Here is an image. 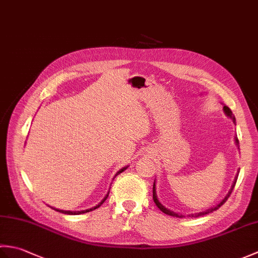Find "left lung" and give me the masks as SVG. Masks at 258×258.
<instances>
[{
  "instance_id": "obj_1",
  "label": "left lung",
  "mask_w": 258,
  "mask_h": 258,
  "mask_svg": "<svg viewBox=\"0 0 258 258\" xmlns=\"http://www.w3.org/2000/svg\"><path fill=\"white\" fill-rule=\"evenodd\" d=\"M223 111H224V113H225V115L227 117H229L231 118L232 120H233V123H236V119H235V116L233 115V113H232V111H231V108H229L228 106H226V105H224V107H223ZM234 140H235V144L237 145V147H239V145H238V140H237V138L236 136H235L234 138ZM238 173H239V169L237 171V174L235 175V178H234V180H233V184H232V186H231V188H229V190H228V193L225 195V197H224V199L218 203L217 205H215L214 207H211L210 210H207V211H205V212H201V213H195V214H189V215H187V216H189V217H199V216H203V215H206V214H208V213H212V212H214V211H216V210H218V208H220L224 203H225L226 201H227V199L229 197V195L232 194V191H233V188H234V186H235V184H236V180H237V176H238ZM156 182L154 180V184H153V200H154V202H155V204H156V206L160 208V210L163 212V213H165V214H167V215H169V216H174V217H179V218H182V217H185V215H183V214H178V213H175V212H173V211H171V210H168V208H166L165 206H163L162 204H161V202L158 201V199H157V195H156Z\"/></svg>"
}]
</instances>
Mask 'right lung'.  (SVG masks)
Listing matches in <instances>:
<instances>
[{"label": "right lung", "instance_id": "right-lung-1", "mask_svg": "<svg viewBox=\"0 0 258 258\" xmlns=\"http://www.w3.org/2000/svg\"><path fill=\"white\" fill-rule=\"evenodd\" d=\"M126 168H127V166H125V167H123V168H120L119 169V171L116 173V174H115V176H117V175L118 174H120V173H122V172H124L125 171V169ZM114 176V177H115ZM108 193H109V191H107V194L105 195V197H104V199L100 202V203H98V204L96 205V206H94V207H92V208H89V210H84V211H76V212H72V211H63V210H57V208H54V207H52L53 208V210H55V211H57V212H59V213H63V214H68V215H80V214H84V213H89V212H91V211H94V210H96V208H98V207H100L102 204H103V203L104 202H105V200L107 199V197H108ZM51 207V206H50Z\"/></svg>", "mask_w": 258, "mask_h": 258}]
</instances>
